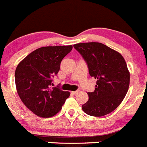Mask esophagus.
<instances>
[{"instance_id":"1","label":"esophagus","mask_w":147,"mask_h":147,"mask_svg":"<svg viewBox=\"0 0 147 147\" xmlns=\"http://www.w3.org/2000/svg\"><path fill=\"white\" fill-rule=\"evenodd\" d=\"M78 93H79V91H71V94H73V95H76V94H77Z\"/></svg>"}]
</instances>
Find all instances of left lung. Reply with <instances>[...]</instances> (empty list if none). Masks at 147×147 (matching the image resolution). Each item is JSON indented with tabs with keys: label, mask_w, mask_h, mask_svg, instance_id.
<instances>
[{
	"label": "left lung",
	"mask_w": 147,
	"mask_h": 147,
	"mask_svg": "<svg viewBox=\"0 0 147 147\" xmlns=\"http://www.w3.org/2000/svg\"><path fill=\"white\" fill-rule=\"evenodd\" d=\"M86 61L91 77L97 79L94 91L88 92V101L82 106L86 114L103 117L120 105L127 93L130 73L120 53L98 42L74 45Z\"/></svg>",
	"instance_id": "obj_1"
}]
</instances>
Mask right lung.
Instances as JSON below:
<instances>
[{
    "instance_id": "obj_1",
    "label": "right lung",
    "mask_w": 147,
    "mask_h": 147,
    "mask_svg": "<svg viewBox=\"0 0 147 147\" xmlns=\"http://www.w3.org/2000/svg\"><path fill=\"white\" fill-rule=\"evenodd\" d=\"M72 49L71 45L39 48L17 66V93L25 106L38 117L49 118L56 115L70 96L69 91L51 87V82L60 69L61 61Z\"/></svg>"
}]
</instances>
